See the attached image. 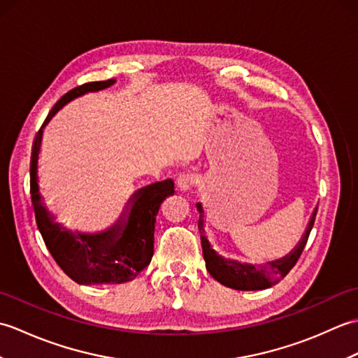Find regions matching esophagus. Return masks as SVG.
Masks as SVG:
<instances>
[{"instance_id":"34e87169","label":"esophagus","mask_w":358,"mask_h":358,"mask_svg":"<svg viewBox=\"0 0 358 358\" xmlns=\"http://www.w3.org/2000/svg\"><path fill=\"white\" fill-rule=\"evenodd\" d=\"M194 186H195V178L192 177V175H180L177 180V187L180 192L192 191Z\"/></svg>"}]
</instances>
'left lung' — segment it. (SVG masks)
I'll use <instances>...</instances> for the list:
<instances>
[{
    "label": "left lung",
    "instance_id": "obj_1",
    "mask_svg": "<svg viewBox=\"0 0 358 358\" xmlns=\"http://www.w3.org/2000/svg\"><path fill=\"white\" fill-rule=\"evenodd\" d=\"M317 209L314 210L313 217L309 220V224L306 227L305 235L301 237V241L296 245V248L291 254L280 258V260L268 262L266 264H248L240 263L235 260H227L222 255H218L214 249L210 248V243L204 235V210L201 203H196V210L200 212L199 220V229L201 234V248H203V257L206 262V269L214 277L218 283H222L226 287L237 289V291H262V289H268L273 285H277L280 280H283L287 272L291 271L295 263L299 262V258L305 249L310 229H313Z\"/></svg>",
    "mask_w": 358,
    "mask_h": 358
}]
</instances>
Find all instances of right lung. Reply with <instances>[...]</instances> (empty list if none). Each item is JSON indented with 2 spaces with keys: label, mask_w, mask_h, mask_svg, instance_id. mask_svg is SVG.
Wrapping results in <instances>:
<instances>
[{
  "label": "right lung",
  "mask_w": 358,
  "mask_h": 358,
  "mask_svg": "<svg viewBox=\"0 0 358 358\" xmlns=\"http://www.w3.org/2000/svg\"><path fill=\"white\" fill-rule=\"evenodd\" d=\"M115 80L92 81L71 89L53 106L36 132L30 157V196L36 226L53 260L67 277L78 285H120L134 280L150 263L154 255V231L158 209L163 200L173 195V181L166 180L136 191L131 206L110 229L98 234L67 231L55 223L38 187V154L43 129L67 103L89 92L112 86Z\"/></svg>",
  "instance_id": "add662e5"
}]
</instances>
